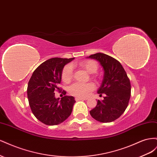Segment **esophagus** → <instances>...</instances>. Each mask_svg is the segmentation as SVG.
Masks as SVG:
<instances>
[{
  "label": "esophagus",
  "instance_id": "34e87169",
  "mask_svg": "<svg viewBox=\"0 0 157 157\" xmlns=\"http://www.w3.org/2000/svg\"><path fill=\"white\" fill-rule=\"evenodd\" d=\"M76 101H80V100H87V98H82L80 97H76L75 98Z\"/></svg>",
  "mask_w": 157,
  "mask_h": 157
}]
</instances>
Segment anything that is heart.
Returning <instances> with one entry per match:
<instances>
[{
    "mask_svg": "<svg viewBox=\"0 0 157 157\" xmlns=\"http://www.w3.org/2000/svg\"><path fill=\"white\" fill-rule=\"evenodd\" d=\"M82 67H84L89 73H94L98 70V65L96 61L93 60L85 61L80 63ZM73 76V67L71 64L65 66L62 71L61 78L65 82H69L72 79ZM95 88L93 83H81L75 82L69 88V92L71 94L77 97L85 98L88 96L89 94Z\"/></svg>",
    "mask_w": 157,
    "mask_h": 157,
    "instance_id": "b5f03b06",
    "label": "heart"
}]
</instances>
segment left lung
<instances>
[{"label": "left lung", "mask_w": 157, "mask_h": 157, "mask_svg": "<svg viewBox=\"0 0 157 157\" xmlns=\"http://www.w3.org/2000/svg\"><path fill=\"white\" fill-rule=\"evenodd\" d=\"M88 58L98 61L104 71L103 79L98 93L105 96L98 100L90 115L99 122H111L119 118L126 110L131 96V85L125 70L119 61L107 54L96 53Z\"/></svg>", "instance_id": "left-lung-1"}]
</instances>
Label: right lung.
Segmentation results:
<instances>
[{
  "mask_svg": "<svg viewBox=\"0 0 157 157\" xmlns=\"http://www.w3.org/2000/svg\"><path fill=\"white\" fill-rule=\"evenodd\" d=\"M74 59L54 58L46 60L35 70L28 82L27 98L32 113L44 124L58 125L72 113L76 102L74 97L65 96L59 99L55 98L54 91H60L59 84L63 69Z\"/></svg>",
  "mask_w": 157,
  "mask_h": 157,
  "instance_id": "right-lung-1",
  "label": "right lung"
}]
</instances>
